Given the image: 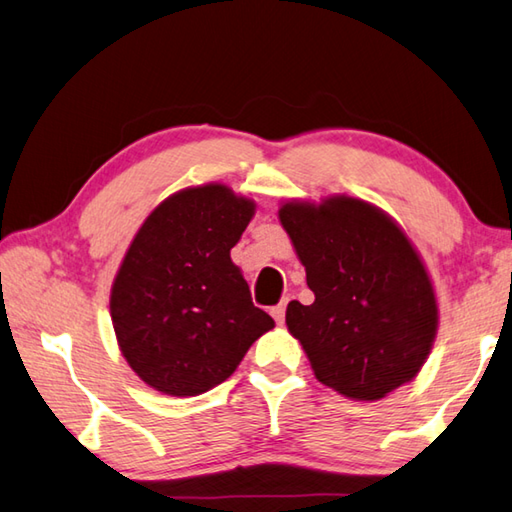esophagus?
I'll use <instances>...</instances> for the list:
<instances>
[{
  "label": "esophagus",
  "instance_id": "esophagus-1",
  "mask_svg": "<svg viewBox=\"0 0 512 512\" xmlns=\"http://www.w3.org/2000/svg\"><path fill=\"white\" fill-rule=\"evenodd\" d=\"M286 304H288V299H282V302H279L277 306L270 308V315H273V319H275L277 324H284V317H286Z\"/></svg>",
  "mask_w": 512,
  "mask_h": 512
}]
</instances>
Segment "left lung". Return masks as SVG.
Wrapping results in <instances>:
<instances>
[{"mask_svg": "<svg viewBox=\"0 0 512 512\" xmlns=\"http://www.w3.org/2000/svg\"><path fill=\"white\" fill-rule=\"evenodd\" d=\"M279 222L306 268L315 302H290L286 326L324 386L377 402L408 384L430 355L439 313L422 257L384 210L335 195L286 202Z\"/></svg>", "mask_w": 512, "mask_h": 512, "instance_id": "left-lung-1", "label": "left lung"}]
</instances>
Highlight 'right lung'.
<instances>
[{"label":"right lung","mask_w":512,"mask_h":512,"mask_svg":"<svg viewBox=\"0 0 512 512\" xmlns=\"http://www.w3.org/2000/svg\"><path fill=\"white\" fill-rule=\"evenodd\" d=\"M253 215V199L204 184L164 199L137 230L110 288V317L128 366L150 388L202 395L275 326L230 259Z\"/></svg>","instance_id":"1"}]
</instances>
